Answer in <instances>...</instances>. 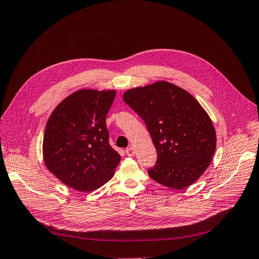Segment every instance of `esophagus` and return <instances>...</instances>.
<instances>
[{"mask_svg":"<svg viewBox=\"0 0 259 259\" xmlns=\"http://www.w3.org/2000/svg\"><path fill=\"white\" fill-rule=\"evenodd\" d=\"M126 155H127L128 157L135 156V149H133L132 147H128V148L126 149Z\"/></svg>","mask_w":259,"mask_h":259,"instance_id":"esophagus-1","label":"esophagus"}]
</instances>
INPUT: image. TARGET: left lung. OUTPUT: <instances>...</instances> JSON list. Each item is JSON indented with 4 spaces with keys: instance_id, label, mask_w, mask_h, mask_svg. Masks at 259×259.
Returning <instances> with one entry per match:
<instances>
[{
    "instance_id": "8db88e82",
    "label": "left lung",
    "mask_w": 259,
    "mask_h": 259,
    "mask_svg": "<svg viewBox=\"0 0 259 259\" xmlns=\"http://www.w3.org/2000/svg\"><path fill=\"white\" fill-rule=\"evenodd\" d=\"M123 101L144 120L157 149L148 175L158 184L185 189L203 175L214 155L213 123L199 102L166 81L128 90Z\"/></svg>"
}]
</instances>
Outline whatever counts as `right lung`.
<instances>
[{
  "label": "right lung",
  "mask_w": 259,
  "mask_h": 259,
  "mask_svg": "<svg viewBox=\"0 0 259 259\" xmlns=\"http://www.w3.org/2000/svg\"><path fill=\"white\" fill-rule=\"evenodd\" d=\"M116 91L79 90L54 109L46 124L45 164L63 184L82 192L113 177L120 156L109 144L105 118Z\"/></svg>",
  "instance_id": "1"
}]
</instances>
